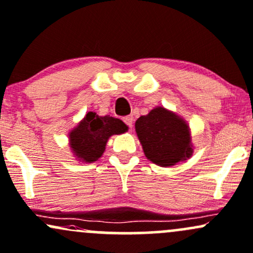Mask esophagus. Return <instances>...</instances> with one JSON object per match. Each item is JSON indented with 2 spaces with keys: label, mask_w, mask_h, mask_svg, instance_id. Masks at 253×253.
I'll return each instance as SVG.
<instances>
[{
  "label": "esophagus",
  "mask_w": 253,
  "mask_h": 253,
  "mask_svg": "<svg viewBox=\"0 0 253 253\" xmlns=\"http://www.w3.org/2000/svg\"><path fill=\"white\" fill-rule=\"evenodd\" d=\"M124 122L129 127V128H132L133 127V116L128 115V116H126V118H124Z\"/></svg>",
  "instance_id": "1"
}]
</instances>
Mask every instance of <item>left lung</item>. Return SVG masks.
I'll return each instance as SVG.
<instances>
[{
	"mask_svg": "<svg viewBox=\"0 0 253 253\" xmlns=\"http://www.w3.org/2000/svg\"><path fill=\"white\" fill-rule=\"evenodd\" d=\"M135 132L145 156L162 167L174 166L192 155L187 124L165 108H155L135 121Z\"/></svg>",
	"mask_w": 253,
	"mask_h": 253,
	"instance_id": "left-lung-1",
	"label": "left lung"
}]
</instances>
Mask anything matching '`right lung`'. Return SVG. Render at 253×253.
<instances>
[{
	"mask_svg": "<svg viewBox=\"0 0 253 253\" xmlns=\"http://www.w3.org/2000/svg\"><path fill=\"white\" fill-rule=\"evenodd\" d=\"M127 128L128 127L120 119L98 116L90 112L69 134L71 148L79 160L95 162L104 152L110 135L125 133Z\"/></svg>",
	"mask_w": 253,
	"mask_h": 253,
	"instance_id": "1",
	"label": "right lung"
}]
</instances>
